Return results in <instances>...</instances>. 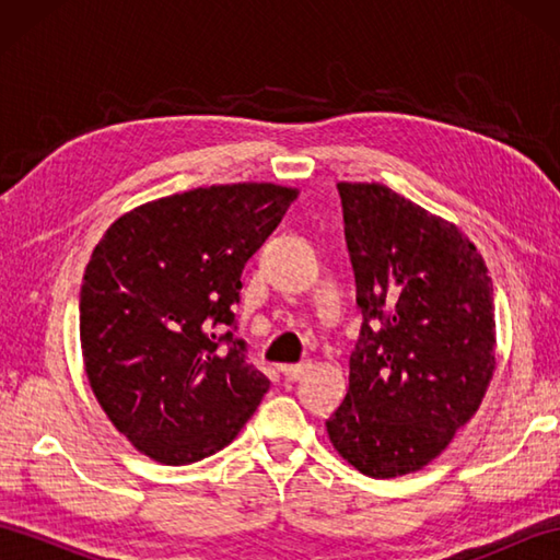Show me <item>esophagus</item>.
Masks as SVG:
<instances>
[{
    "mask_svg": "<svg viewBox=\"0 0 560 560\" xmlns=\"http://www.w3.org/2000/svg\"><path fill=\"white\" fill-rule=\"evenodd\" d=\"M311 363H295V365H287L283 368V375H287V380H291V383H295V380H301L307 371H311Z\"/></svg>",
    "mask_w": 560,
    "mask_h": 560,
    "instance_id": "obj_1",
    "label": "esophagus"
}]
</instances>
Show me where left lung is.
<instances>
[{
    "instance_id": "obj_1",
    "label": "left lung",
    "mask_w": 560,
    "mask_h": 560,
    "mask_svg": "<svg viewBox=\"0 0 560 560\" xmlns=\"http://www.w3.org/2000/svg\"><path fill=\"white\" fill-rule=\"evenodd\" d=\"M363 327L331 445L373 479L431 464L495 371L489 267L455 223L380 183H339Z\"/></svg>"
}]
</instances>
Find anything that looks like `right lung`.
Returning <instances> with one entry per match:
<instances>
[{
    "label": "right lung",
    "instance_id": "add662e5",
    "mask_svg": "<svg viewBox=\"0 0 560 560\" xmlns=\"http://www.w3.org/2000/svg\"><path fill=\"white\" fill-rule=\"evenodd\" d=\"M295 187H197L122 213L83 271V373L110 423L153 462L189 464L241 433L269 380L245 361L241 273Z\"/></svg>",
    "mask_w": 560,
    "mask_h": 560
}]
</instances>
